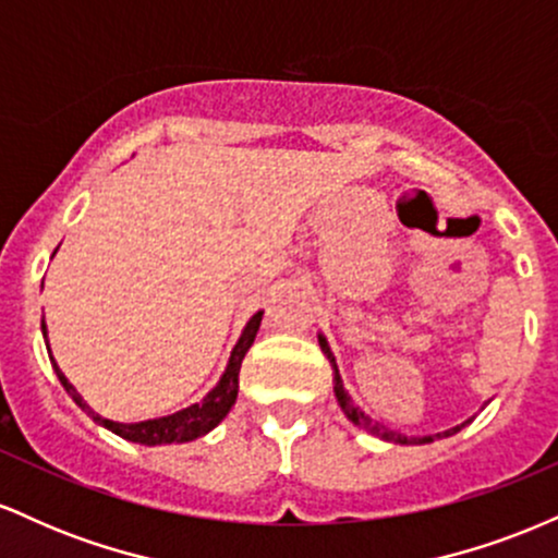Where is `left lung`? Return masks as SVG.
Instances as JSON below:
<instances>
[{"mask_svg":"<svg viewBox=\"0 0 558 558\" xmlns=\"http://www.w3.org/2000/svg\"><path fill=\"white\" fill-rule=\"evenodd\" d=\"M319 349H323V354L328 356L330 360V364H332V383H336V399H338V403H341V409L345 412V417H349L351 422H354V425H360L362 430H367L369 435H375V438H383V440H390V444H433L435 438H448V435H453V433H459L462 430L464 425H470V420L466 422H462V425H457V427H451V430H444V433H435V435H425V438H407V435H401V433H393V430H388L386 425H380V422H373L367 417V414L362 412L360 407H356L354 401H351V396L345 393V388H343V380H341V375H338V367H336V356H332V351H330V345H328V341H325L323 336H319Z\"/></svg>","mask_w":558,"mask_h":558,"instance_id":"8db88e82","label":"left lung"}]
</instances>
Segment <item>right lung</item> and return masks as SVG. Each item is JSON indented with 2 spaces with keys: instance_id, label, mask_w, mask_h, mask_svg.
Listing matches in <instances>:
<instances>
[{
  "instance_id": "1",
  "label": "right lung",
  "mask_w": 558,
  "mask_h": 558,
  "mask_svg": "<svg viewBox=\"0 0 558 558\" xmlns=\"http://www.w3.org/2000/svg\"><path fill=\"white\" fill-rule=\"evenodd\" d=\"M262 315H265V312H257V315L248 319L246 328H243V332H241L239 343H235L233 354H230V362H228L226 373H222L220 383H217V386L209 390L207 396H204V401L191 403L189 409H181V412L168 414V417L131 422V425H125V422H112V420H107V417H99V414H96L94 409L88 407L86 401H83V396L78 393V390L70 386L68 377L62 375V369L57 367V362H54V356H52L54 373H57V377H60L62 388H65L68 393H70V399L78 403V407L88 414V417H94L96 425L107 427V430H112L114 435H120V438L133 440V444H144V446L189 444V440L202 438V435H207L209 430H213V427L220 425V422L226 420V414L230 412V407H233V403H235V396H239L241 362H243V356H246V351L252 349L254 338H257ZM41 332H44V338H47V325H44V323H41ZM47 349H49V341H47Z\"/></svg>"
}]
</instances>
